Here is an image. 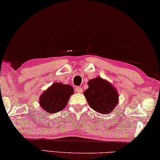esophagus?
Instances as JSON below:
<instances>
[{"label":"esophagus","mask_w":160,"mask_h":160,"mask_svg":"<svg viewBox=\"0 0 160 160\" xmlns=\"http://www.w3.org/2000/svg\"><path fill=\"white\" fill-rule=\"evenodd\" d=\"M75 91L78 93H80L82 92V88L81 87H76L75 88Z\"/></svg>","instance_id":"1"}]
</instances>
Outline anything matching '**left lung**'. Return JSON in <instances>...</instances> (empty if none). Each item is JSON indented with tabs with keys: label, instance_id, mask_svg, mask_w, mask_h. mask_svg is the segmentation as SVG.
I'll use <instances>...</instances> for the list:
<instances>
[{
	"label": "left lung",
	"instance_id": "1",
	"mask_svg": "<svg viewBox=\"0 0 160 160\" xmlns=\"http://www.w3.org/2000/svg\"><path fill=\"white\" fill-rule=\"evenodd\" d=\"M84 95L94 110L101 114L112 112L118 103V93L113 86L101 78L89 80Z\"/></svg>",
	"mask_w": 160,
	"mask_h": 160
}]
</instances>
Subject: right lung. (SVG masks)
<instances>
[{"mask_svg":"<svg viewBox=\"0 0 160 160\" xmlns=\"http://www.w3.org/2000/svg\"><path fill=\"white\" fill-rule=\"evenodd\" d=\"M74 90L70 85L55 82L40 96V105L46 112L56 113L65 108Z\"/></svg>","mask_w":160,"mask_h":160,"instance_id":"add662e5","label":"right lung"}]
</instances>
